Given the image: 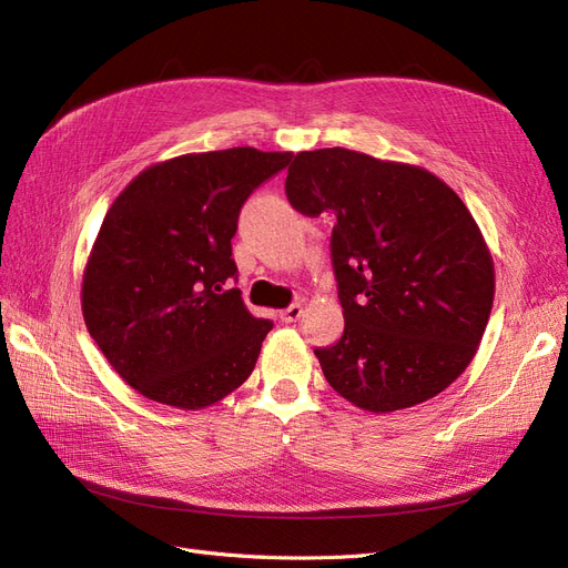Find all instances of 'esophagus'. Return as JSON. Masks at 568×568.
I'll return each instance as SVG.
<instances>
[{
    "label": "esophagus",
    "mask_w": 568,
    "mask_h": 568,
    "mask_svg": "<svg viewBox=\"0 0 568 568\" xmlns=\"http://www.w3.org/2000/svg\"><path fill=\"white\" fill-rule=\"evenodd\" d=\"M301 315H303V305H301V303L288 305L286 311H282V313H280L282 322H296V320H301Z\"/></svg>",
    "instance_id": "obj_1"
}]
</instances>
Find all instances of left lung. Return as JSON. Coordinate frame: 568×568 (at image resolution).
<instances>
[{
    "label": "left lung",
    "mask_w": 568,
    "mask_h": 568,
    "mask_svg": "<svg viewBox=\"0 0 568 568\" xmlns=\"http://www.w3.org/2000/svg\"><path fill=\"white\" fill-rule=\"evenodd\" d=\"M286 196L334 213L332 261L346 329L315 355L359 409L436 398L469 367L495 296L493 255L464 201L428 170L343 146L298 151Z\"/></svg>",
    "instance_id": "8db88e82"
}]
</instances>
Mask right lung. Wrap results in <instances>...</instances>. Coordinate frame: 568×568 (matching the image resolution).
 Masks as SVG:
<instances>
[{
  "mask_svg": "<svg viewBox=\"0 0 568 568\" xmlns=\"http://www.w3.org/2000/svg\"><path fill=\"white\" fill-rule=\"evenodd\" d=\"M291 151L184 153L142 170L101 222L82 274V317L120 379L144 398L203 409L242 386L272 322L248 313L232 236L255 186Z\"/></svg>",
  "mask_w": 568,
  "mask_h": 568,
  "instance_id": "add662e5",
  "label": "right lung"
}]
</instances>
